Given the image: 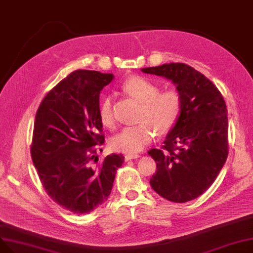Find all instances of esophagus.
Here are the masks:
<instances>
[{"mask_svg":"<svg viewBox=\"0 0 253 253\" xmlns=\"http://www.w3.org/2000/svg\"><path fill=\"white\" fill-rule=\"evenodd\" d=\"M138 157H139L138 154H126V155H125V161L135 160V158H138Z\"/></svg>","mask_w":253,"mask_h":253,"instance_id":"esophagus-1","label":"esophagus"}]
</instances>
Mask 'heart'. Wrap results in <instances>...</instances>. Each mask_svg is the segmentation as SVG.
<instances>
[{"label": "heart", "mask_w": 253, "mask_h": 253, "mask_svg": "<svg viewBox=\"0 0 253 253\" xmlns=\"http://www.w3.org/2000/svg\"><path fill=\"white\" fill-rule=\"evenodd\" d=\"M121 88L139 102L137 120L142 122L125 127L111 139V147L119 152L135 154L152 142L156 130L165 133L175 126L181 112V98L173 89L160 91L156 83L142 76L127 78ZM98 112L103 125L108 128L115 126L110 96L101 99Z\"/></svg>", "instance_id": "b5f03b06"}]
</instances>
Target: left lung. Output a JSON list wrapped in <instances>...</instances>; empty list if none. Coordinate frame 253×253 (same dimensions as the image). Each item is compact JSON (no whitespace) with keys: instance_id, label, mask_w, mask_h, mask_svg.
<instances>
[{"instance_id":"left-lung-1","label":"left lung","mask_w":253,"mask_h":253,"mask_svg":"<svg viewBox=\"0 0 253 253\" xmlns=\"http://www.w3.org/2000/svg\"><path fill=\"white\" fill-rule=\"evenodd\" d=\"M142 71L172 80L181 98L179 119L164 145L148 151L157 169L150 184L167 200L191 201L210 188L226 162L225 101L210 79L185 63H166Z\"/></svg>"}]
</instances>
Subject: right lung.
Returning a JSON list of instances; mask_svg holds the SVG:
<instances>
[{"instance_id":"right-lung-1","label":"right lung","mask_w":253,"mask_h":253,"mask_svg":"<svg viewBox=\"0 0 253 253\" xmlns=\"http://www.w3.org/2000/svg\"><path fill=\"white\" fill-rule=\"evenodd\" d=\"M112 74L77 70L61 80L37 109L31 156L40 180L52 200L73 213H87L105 202L122 154L99 162L105 142L99 118L101 90Z\"/></svg>"}]
</instances>
